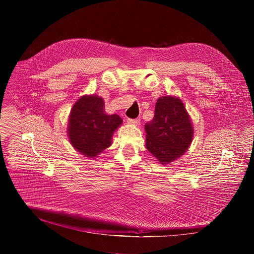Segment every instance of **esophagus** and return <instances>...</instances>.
Listing matches in <instances>:
<instances>
[{
	"label": "esophagus",
	"mask_w": 254,
	"mask_h": 254,
	"mask_svg": "<svg viewBox=\"0 0 254 254\" xmlns=\"http://www.w3.org/2000/svg\"><path fill=\"white\" fill-rule=\"evenodd\" d=\"M139 119H135V120H131V119H127V124L129 125H133V126H138L139 125Z\"/></svg>",
	"instance_id": "obj_1"
}]
</instances>
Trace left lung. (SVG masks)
Masks as SVG:
<instances>
[{"label":"left lung","mask_w":254,"mask_h":254,"mask_svg":"<svg viewBox=\"0 0 254 254\" xmlns=\"http://www.w3.org/2000/svg\"><path fill=\"white\" fill-rule=\"evenodd\" d=\"M148 151L162 165L178 159L188 150L193 127L186 108L177 97H160L154 119L144 126Z\"/></svg>","instance_id":"1"}]
</instances>
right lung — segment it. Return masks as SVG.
<instances>
[{
	"label": "right lung",
	"mask_w": 254,
	"mask_h": 254,
	"mask_svg": "<svg viewBox=\"0 0 254 254\" xmlns=\"http://www.w3.org/2000/svg\"><path fill=\"white\" fill-rule=\"evenodd\" d=\"M123 121L118 115L104 113L101 97L82 96L70 113L68 135L70 142L82 155L92 158L112 144L114 131Z\"/></svg>",
	"instance_id": "add662e5"
}]
</instances>
